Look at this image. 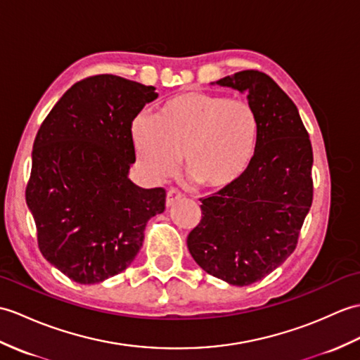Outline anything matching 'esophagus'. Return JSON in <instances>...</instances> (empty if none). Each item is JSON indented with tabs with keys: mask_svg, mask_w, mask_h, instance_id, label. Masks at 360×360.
Instances as JSON below:
<instances>
[{
	"mask_svg": "<svg viewBox=\"0 0 360 360\" xmlns=\"http://www.w3.org/2000/svg\"><path fill=\"white\" fill-rule=\"evenodd\" d=\"M182 199V193L176 188H170L167 191V198H165V205L167 207H172L174 202H178V200Z\"/></svg>",
	"mask_w": 360,
	"mask_h": 360,
	"instance_id": "esophagus-1",
	"label": "esophagus"
}]
</instances>
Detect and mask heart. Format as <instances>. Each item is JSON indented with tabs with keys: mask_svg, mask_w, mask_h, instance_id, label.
I'll list each match as a JSON object with an SVG mask.
<instances>
[{
	"mask_svg": "<svg viewBox=\"0 0 360 360\" xmlns=\"http://www.w3.org/2000/svg\"><path fill=\"white\" fill-rule=\"evenodd\" d=\"M259 136L255 108L240 99L188 91L165 101L153 121L138 118L131 141L138 162L160 181L184 169L200 187L221 190L244 176Z\"/></svg>",
	"mask_w": 360,
	"mask_h": 360,
	"instance_id": "obj_1",
	"label": "heart"
}]
</instances>
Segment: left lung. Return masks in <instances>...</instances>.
I'll return each instance as SVG.
<instances>
[{
    "label": "left lung",
    "mask_w": 360,
    "mask_h": 360,
    "mask_svg": "<svg viewBox=\"0 0 360 360\" xmlns=\"http://www.w3.org/2000/svg\"><path fill=\"white\" fill-rule=\"evenodd\" d=\"M216 84L247 94L259 120L257 146L244 176L200 199L202 218L187 247L204 271L244 287L295 252L313 202V148L297 107L269 75L242 70Z\"/></svg>",
    "instance_id": "1"
}]
</instances>
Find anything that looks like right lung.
Here are the masks:
<instances>
[{
  "label": "right lung",
  "instance_id": "right-lung-1",
  "mask_svg": "<svg viewBox=\"0 0 360 360\" xmlns=\"http://www.w3.org/2000/svg\"><path fill=\"white\" fill-rule=\"evenodd\" d=\"M153 86L115 75L73 84L37 133L26 202L47 261L78 283H98L133 262L165 190L129 179L131 122L158 98Z\"/></svg>",
  "mask_w": 360,
  "mask_h": 360
}]
</instances>
